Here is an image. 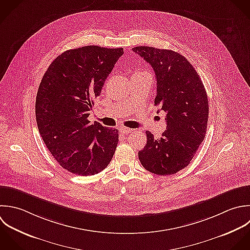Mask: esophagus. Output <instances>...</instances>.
Listing matches in <instances>:
<instances>
[{
    "instance_id": "obj_1",
    "label": "esophagus",
    "mask_w": 250,
    "mask_h": 250,
    "mask_svg": "<svg viewBox=\"0 0 250 250\" xmlns=\"http://www.w3.org/2000/svg\"><path fill=\"white\" fill-rule=\"evenodd\" d=\"M120 131L123 133V134H128L130 133L131 131H133L132 128H129V127H125V126H121L120 127Z\"/></svg>"
}]
</instances>
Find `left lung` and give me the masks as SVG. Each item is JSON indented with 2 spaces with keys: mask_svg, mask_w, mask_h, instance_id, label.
I'll use <instances>...</instances> for the list:
<instances>
[{
  "mask_svg": "<svg viewBox=\"0 0 250 250\" xmlns=\"http://www.w3.org/2000/svg\"><path fill=\"white\" fill-rule=\"evenodd\" d=\"M132 50L154 69L155 105L167 113V130L159 139L146 131L139 161L154 174H174L190 164L206 137L209 108L205 85L193 65L176 51L142 45Z\"/></svg>",
  "mask_w": 250,
  "mask_h": 250,
  "instance_id": "obj_1",
  "label": "left lung"
}]
</instances>
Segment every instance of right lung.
<instances>
[{"mask_svg": "<svg viewBox=\"0 0 250 250\" xmlns=\"http://www.w3.org/2000/svg\"><path fill=\"white\" fill-rule=\"evenodd\" d=\"M124 48L86 45L58 55L45 71L36 97L39 132L66 170L94 175L110 164L119 130L87 120Z\"/></svg>", "mask_w": 250, "mask_h": 250, "instance_id": "1", "label": "right lung"}]
</instances>
